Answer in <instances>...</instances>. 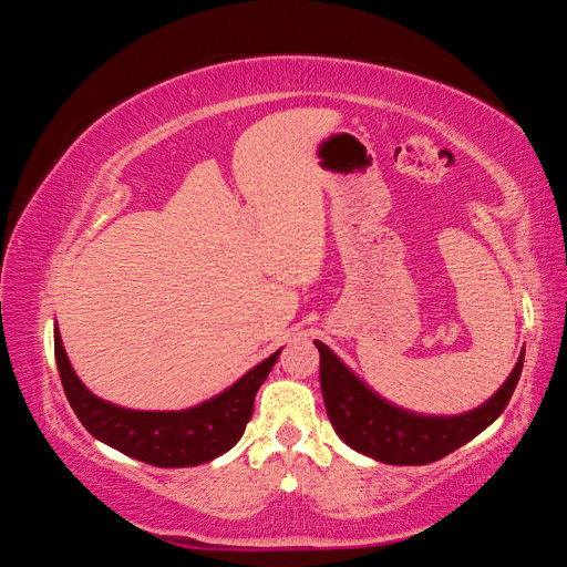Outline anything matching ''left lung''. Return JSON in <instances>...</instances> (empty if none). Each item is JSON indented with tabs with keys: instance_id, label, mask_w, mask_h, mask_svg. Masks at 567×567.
Instances as JSON below:
<instances>
[{
	"instance_id": "8db88e82",
	"label": "left lung",
	"mask_w": 567,
	"mask_h": 567,
	"mask_svg": "<svg viewBox=\"0 0 567 567\" xmlns=\"http://www.w3.org/2000/svg\"><path fill=\"white\" fill-rule=\"evenodd\" d=\"M326 414L340 440L390 466H425L452 454L499 419L518 385L525 350L506 383L485 404L458 416H421L381 400L340 359L315 340Z\"/></svg>"
}]
</instances>
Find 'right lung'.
I'll return each mask as SVG.
<instances>
[{
  "mask_svg": "<svg viewBox=\"0 0 567 567\" xmlns=\"http://www.w3.org/2000/svg\"><path fill=\"white\" fill-rule=\"evenodd\" d=\"M54 352L65 398L80 423L109 447L158 468L198 466L229 452L241 440L252 416L255 394L281 354L277 350L229 390L194 409L134 411L99 400L80 383L65 357L59 329L54 331Z\"/></svg>",
  "mask_w": 567,
  "mask_h": 567,
  "instance_id": "add662e5",
  "label": "right lung"
}]
</instances>
